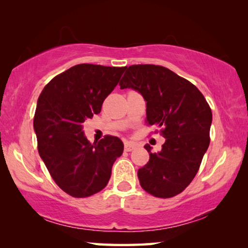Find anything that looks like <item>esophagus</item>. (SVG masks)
Wrapping results in <instances>:
<instances>
[{
    "instance_id": "esophagus-1",
    "label": "esophagus",
    "mask_w": 248,
    "mask_h": 248,
    "mask_svg": "<svg viewBox=\"0 0 248 248\" xmlns=\"http://www.w3.org/2000/svg\"><path fill=\"white\" fill-rule=\"evenodd\" d=\"M136 144L132 143V142H125L124 143V151H127V152H131L132 150L136 149Z\"/></svg>"
}]
</instances>
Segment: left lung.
Returning <instances> with one entry per match:
<instances>
[{"instance_id": "1", "label": "left lung", "mask_w": 248, "mask_h": 248, "mask_svg": "<svg viewBox=\"0 0 248 248\" xmlns=\"http://www.w3.org/2000/svg\"><path fill=\"white\" fill-rule=\"evenodd\" d=\"M120 89H133L146 102V120L161 128L165 138L161 152L152 153L138 170L143 189L157 198L182 192L198 173L210 143L212 111L194 84L161 65L136 64L125 68Z\"/></svg>"}]
</instances>
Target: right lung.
Masks as SVG:
<instances>
[{
  "mask_svg": "<svg viewBox=\"0 0 248 248\" xmlns=\"http://www.w3.org/2000/svg\"><path fill=\"white\" fill-rule=\"evenodd\" d=\"M124 70L125 66L74 65L54 77L37 102L33 129L39 155L58 186L74 198L103 190L112 165L124 152L123 141L114 136L90 143L82 124L99 114Z\"/></svg>",
  "mask_w": 248,
  "mask_h": 248,
  "instance_id": "1",
  "label": "right lung"
}]
</instances>
